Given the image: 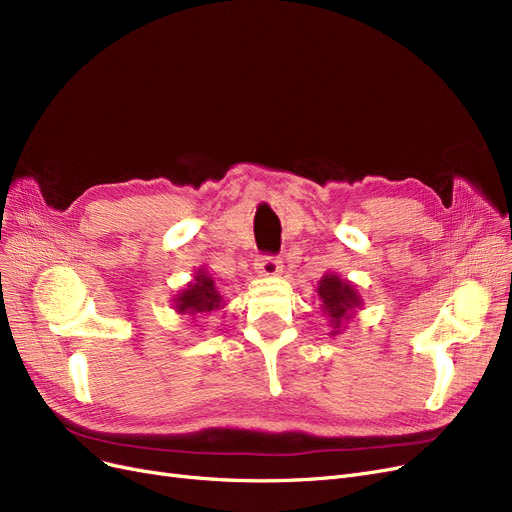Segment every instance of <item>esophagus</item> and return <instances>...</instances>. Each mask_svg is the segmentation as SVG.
Masks as SVG:
<instances>
[{"mask_svg": "<svg viewBox=\"0 0 512 512\" xmlns=\"http://www.w3.org/2000/svg\"><path fill=\"white\" fill-rule=\"evenodd\" d=\"M255 270L263 276H276L282 270V261L276 255H259L255 259Z\"/></svg>", "mask_w": 512, "mask_h": 512, "instance_id": "obj_1", "label": "esophagus"}]
</instances>
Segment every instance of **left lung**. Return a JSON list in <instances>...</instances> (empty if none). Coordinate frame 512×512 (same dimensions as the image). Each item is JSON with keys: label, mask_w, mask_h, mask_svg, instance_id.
Here are the masks:
<instances>
[{"label": "left lung", "mask_w": 512, "mask_h": 512, "mask_svg": "<svg viewBox=\"0 0 512 512\" xmlns=\"http://www.w3.org/2000/svg\"><path fill=\"white\" fill-rule=\"evenodd\" d=\"M318 295L323 299V310L331 316V323L339 329L342 320L348 318V312L361 306V297L356 295L350 282L342 280L335 274H327L318 285Z\"/></svg>", "instance_id": "1"}]
</instances>
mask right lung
<instances>
[{"instance_id":"right-lung-1","label":"right lung","mask_w":512,"mask_h":512,"mask_svg":"<svg viewBox=\"0 0 512 512\" xmlns=\"http://www.w3.org/2000/svg\"><path fill=\"white\" fill-rule=\"evenodd\" d=\"M175 301L179 312L198 314L217 310L221 306V295L215 291L211 278L206 274H198L196 282H192L189 289H185Z\"/></svg>"}]
</instances>
